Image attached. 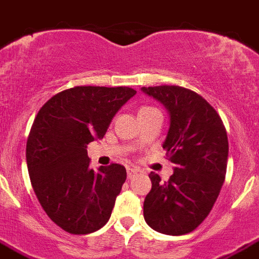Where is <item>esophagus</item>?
Here are the masks:
<instances>
[{
  "label": "esophagus",
  "instance_id": "1",
  "mask_svg": "<svg viewBox=\"0 0 259 259\" xmlns=\"http://www.w3.org/2000/svg\"><path fill=\"white\" fill-rule=\"evenodd\" d=\"M140 173V170L138 169H127V178H129V180H132V178L134 177V176H137V174Z\"/></svg>",
  "mask_w": 259,
  "mask_h": 259
}]
</instances>
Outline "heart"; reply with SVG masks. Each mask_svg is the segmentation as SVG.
I'll return each instance as SVG.
<instances>
[{"instance_id": "b5f03b06", "label": "heart", "mask_w": 259, "mask_h": 259, "mask_svg": "<svg viewBox=\"0 0 259 259\" xmlns=\"http://www.w3.org/2000/svg\"><path fill=\"white\" fill-rule=\"evenodd\" d=\"M149 108V106H145V108H142V109H148Z\"/></svg>"}]
</instances>
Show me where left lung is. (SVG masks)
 I'll return each instance as SVG.
<instances>
[{
  "mask_svg": "<svg viewBox=\"0 0 259 259\" xmlns=\"http://www.w3.org/2000/svg\"><path fill=\"white\" fill-rule=\"evenodd\" d=\"M142 92L169 111L162 146L176 163L167 182L153 171L149 174L151 190L144 202L145 221L162 234H188L202 224L220 195L228 166L226 129L215 109L193 90L161 85Z\"/></svg>",
  "mask_w": 259,
  "mask_h": 259,
  "instance_id": "obj_1",
  "label": "left lung"
}]
</instances>
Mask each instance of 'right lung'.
<instances>
[{"label":"right lung","mask_w":259,"mask_h":259,"mask_svg":"<svg viewBox=\"0 0 259 259\" xmlns=\"http://www.w3.org/2000/svg\"><path fill=\"white\" fill-rule=\"evenodd\" d=\"M137 92L132 88L74 86L41 109L26 142L30 182L48 217L70 234L106 225L126 180L119 163L90 169L86 145L104 138L111 119Z\"/></svg>","instance_id":"right-lung-1"}]
</instances>
